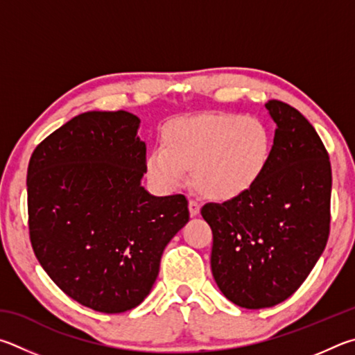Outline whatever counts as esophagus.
<instances>
[{"label":"esophagus","mask_w":355,"mask_h":355,"mask_svg":"<svg viewBox=\"0 0 355 355\" xmlns=\"http://www.w3.org/2000/svg\"><path fill=\"white\" fill-rule=\"evenodd\" d=\"M189 210H190V215H191V216L200 215L201 204L198 202V201H195V200H190V201H189Z\"/></svg>","instance_id":"esophagus-1"}]
</instances>
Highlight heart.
Listing matches in <instances>:
<instances>
[{
	"mask_svg": "<svg viewBox=\"0 0 355 355\" xmlns=\"http://www.w3.org/2000/svg\"><path fill=\"white\" fill-rule=\"evenodd\" d=\"M270 130L256 118L214 114L178 120L162 134V149L146 155L148 176L170 190L193 170V185L209 200L232 201L248 193L270 164Z\"/></svg>",
	"mask_w": 355,
	"mask_h": 355,
	"instance_id": "obj_1",
	"label": "heart"
}]
</instances>
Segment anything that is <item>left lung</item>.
<instances>
[{"label": "left lung", "mask_w": 355, "mask_h": 355, "mask_svg": "<svg viewBox=\"0 0 355 355\" xmlns=\"http://www.w3.org/2000/svg\"><path fill=\"white\" fill-rule=\"evenodd\" d=\"M265 105L277 129L263 176L243 196L201 209L214 234L215 282L245 309L293 295L324 251L331 225L332 170L320 135L291 105Z\"/></svg>", "instance_id": "8db88e82"}]
</instances>
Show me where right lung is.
Segmentation results:
<instances>
[{
  "label": "right lung",
  "mask_w": 355,
  "mask_h": 355,
  "mask_svg": "<svg viewBox=\"0 0 355 355\" xmlns=\"http://www.w3.org/2000/svg\"><path fill=\"white\" fill-rule=\"evenodd\" d=\"M129 112H85L48 135L28 166L29 237L71 300L101 313L139 306L165 246L187 225L184 195L141 187L146 146Z\"/></svg>",
  "instance_id": "obj_1"
}]
</instances>
